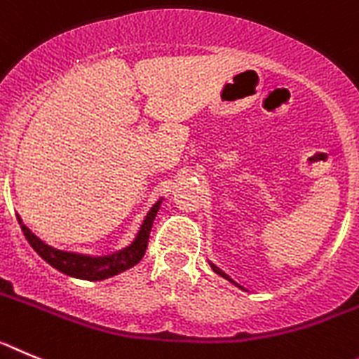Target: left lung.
<instances>
[{"instance_id": "1", "label": "left lung", "mask_w": 359, "mask_h": 359, "mask_svg": "<svg viewBox=\"0 0 359 359\" xmlns=\"http://www.w3.org/2000/svg\"><path fill=\"white\" fill-rule=\"evenodd\" d=\"M209 264H211V268H212V272H216V273H218V276L225 277V279H227V280H231V283H234V280H232V279H231V277H229V276H227V273H225V272H222V270H219V268H218V266H216V264H212V263H209ZM234 284H236V283H234ZM236 286H238V284H236ZM240 288H241V286H240Z\"/></svg>"}]
</instances>
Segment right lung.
I'll return each mask as SVG.
<instances>
[{"label": "right lung", "instance_id": "1", "mask_svg": "<svg viewBox=\"0 0 359 359\" xmlns=\"http://www.w3.org/2000/svg\"><path fill=\"white\" fill-rule=\"evenodd\" d=\"M161 203H163V198H159L154 203V208H151L150 211H148V215L144 216L143 225H141L140 232L135 236V240L132 241L128 247L121 248V250L114 252V254H109V256L100 257L83 256V254L64 252L59 250V248L50 247V245H46L44 241L39 240L37 236H35L27 225H22L21 218L18 219L19 224H21L22 234L27 236L28 243L32 245V248H34L48 264H51V266L57 268L59 272L66 273V276L76 277V279L102 280L125 272V270H128V268H132L134 264H137L143 259L144 252H147L148 247V238H150L151 225H154L157 211L161 209Z\"/></svg>", "mask_w": 359, "mask_h": 359}]
</instances>
